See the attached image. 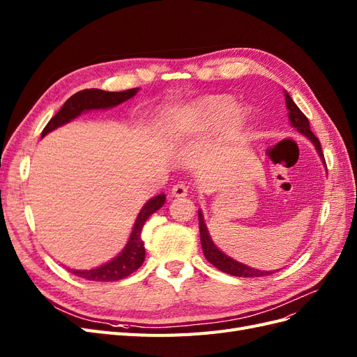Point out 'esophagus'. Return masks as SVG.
<instances>
[{
	"label": "esophagus",
	"mask_w": 357,
	"mask_h": 357,
	"mask_svg": "<svg viewBox=\"0 0 357 357\" xmlns=\"http://www.w3.org/2000/svg\"><path fill=\"white\" fill-rule=\"evenodd\" d=\"M188 195V186L185 185V183H177V185L172 186L171 189V197H186Z\"/></svg>",
	"instance_id": "1"
}]
</instances>
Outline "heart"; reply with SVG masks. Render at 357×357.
Masks as SVG:
<instances>
[{"instance_id": "heart-1", "label": "heart", "mask_w": 357, "mask_h": 357, "mask_svg": "<svg viewBox=\"0 0 357 357\" xmlns=\"http://www.w3.org/2000/svg\"><path fill=\"white\" fill-rule=\"evenodd\" d=\"M244 109H234V100L228 96H211L172 112L167 119L165 131L171 138L181 139L204 131L226 119L229 126H240L245 121Z\"/></svg>"}]
</instances>
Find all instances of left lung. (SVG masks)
Returning <instances> with one entry per match:
<instances>
[{
	"instance_id": "8db88e82",
	"label": "left lung",
	"mask_w": 357,
	"mask_h": 357,
	"mask_svg": "<svg viewBox=\"0 0 357 357\" xmlns=\"http://www.w3.org/2000/svg\"><path fill=\"white\" fill-rule=\"evenodd\" d=\"M286 105H287L289 119H290L291 125H294L301 134H305L311 139L312 144L316 146L319 155L323 158L321 144L319 142V138L311 132L310 122H308L307 116L298 109V105L294 102V100L290 98L289 93H286ZM323 160H325V158H323ZM198 218H199V235H201L202 252H204V256L207 257V261L210 264H213L215 268L220 269V271H223L226 274L235 275V277H264V275L271 274V271H259V269L245 266V265H243L240 262L234 261V259L228 257L225 253H222L219 248L213 244L210 235L207 232V226H205V223L202 220L201 211L198 213Z\"/></svg>"
}]
</instances>
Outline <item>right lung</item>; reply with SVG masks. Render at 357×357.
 <instances>
[{
    "label": "right lung",
    "instance_id": "1",
    "mask_svg": "<svg viewBox=\"0 0 357 357\" xmlns=\"http://www.w3.org/2000/svg\"><path fill=\"white\" fill-rule=\"evenodd\" d=\"M137 88L128 89L123 92H105L101 89H83L66 101L61 107V110L53 116L49 123L45 126L41 132V137H45L47 132L56 129L58 126L70 122L71 119L77 117L84 110H92V109H110L117 104H121L137 93ZM165 202V195L160 193V195L150 199L143 210L139 211L138 218L135 220L134 229L129 236V241L123 252L114 257L112 262L105 264L100 268L89 269V271H79V269H70V273L86 278L92 280V282H117V280H122L132 274L134 271L143 265L144 262V243L142 240V229L146 223V220L152 215L156 210H159Z\"/></svg>",
    "mask_w": 357,
    "mask_h": 357
}]
</instances>
